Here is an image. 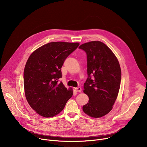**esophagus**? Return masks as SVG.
I'll list each match as a JSON object with an SVG mask.
<instances>
[{
  "label": "esophagus",
  "mask_w": 147,
  "mask_h": 147,
  "mask_svg": "<svg viewBox=\"0 0 147 147\" xmlns=\"http://www.w3.org/2000/svg\"><path fill=\"white\" fill-rule=\"evenodd\" d=\"M75 91L78 92H81L82 91V88L80 87H78L75 88Z\"/></svg>",
  "instance_id": "34e87169"
}]
</instances>
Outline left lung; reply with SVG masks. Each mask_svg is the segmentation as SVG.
Listing matches in <instances>:
<instances>
[{"label": "left lung", "mask_w": 147, "mask_h": 147, "mask_svg": "<svg viewBox=\"0 0 147 147\" xmlns=\"http://www.w3.org/2000/svg\"><path fill=\"white\" fill-rule=\"evenodd\" d=\"M79 48L87 55L88 77L83 92L89 101L83 106V111L92 117H101L112 110L119 94L121 78L119 61L101 42L85 43Z\"/></svg>", "instance_id": "left-lung-1"}]
</instances>
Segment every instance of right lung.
<instances>
[{
    "label": "right lung",
    "mask_w": 147,
    "mask_h": 147,
    "mask_svg": "<svg viewBox=\"0 0 147 147\" xmlns=\"http://www.w3.org/2000/svg\"><path fill=\"white\" fill-rule=\"evenodd\" d=\"M79 46V43L51 42L29 57L24 71L25 95L30 107L42 116L58 114L72 96V89H67L58 79L65 59Z\"/></svg>",
    "instance_id": "right-lung-1"
}]
</instances>
